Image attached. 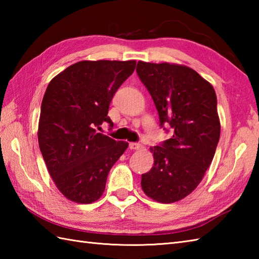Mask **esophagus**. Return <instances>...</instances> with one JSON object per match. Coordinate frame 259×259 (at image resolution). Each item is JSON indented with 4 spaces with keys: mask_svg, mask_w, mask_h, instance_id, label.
Here are the masks:
<instances>
[{
    "mask_svg": "<svg viewBox=\"0 0 259 259\" xmlns=\"http://www.w3.org/2000/svg\"><path fill=\"white\" fill-rule=\"evenodd\" d=\"M129 148L131 150H139V149H141L142 146L140 144H138V142H130Z\"/></svg>",
    "mask_w": 259,
    "mask_h": 259,
    "instance_id": "obj_1",
    "label": "esophagus"
}]
</instances>
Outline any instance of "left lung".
Returning <instances> with one entry per match:
<instances>
[{
	"label": "left lung",
	"instance_id": "left-lung-1",
	"mask_svg": "<svg viewBox=\"0 0 259 259\" xmlns=\"http://www.w3.org/2000/svg\"><path fill=\"white\" fill-rule=\"evenodd\" d=\"M137 73L149 91L160 125L172 137L150 147L153 166L141 176L145 194L162 203L184 199L200 184L221 137L217 97L212 85L189 67L139 61Z\"/></svg>",
	"mask_w": 259,
	"mask_h": 259
}]
</instances>
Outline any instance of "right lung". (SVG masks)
Wrapping results in <instances>:
<instances>
[{
	"label": "right lung",
	"mask_w": 259,
	"mask_h": 259,
	"mask_svg": "<svg viewBox=\"0 0 259 259\" xmlns=\"http://www.w3.org/2000/svg\"><path fill=\"white\" fill-rule=\"evenodd\" d=\"M136 61H80L50 81L41 104L37 140L53 183L69 200L91 203L106 188L108 174L128 148L98 133L113 125L108 110Z\"/></svg>",
	"instance_id": "obj_1"
}]
</instances>
